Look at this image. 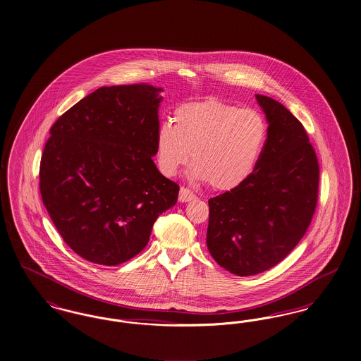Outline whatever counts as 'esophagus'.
<instances>
[{"label": "esophagus", "instance_id": "1", "mask_svg": "<svg viewBox=\"0 0 361 361\" xmlns=\"http://www.w3.org/2000/svg\"><path fill=\"white\" fill-rule=\"evenodd\" d=\"M195 198H197V195L190 188L183 186L179 190V201L180 202H188V201H192Z\"/></svg>", "mask_w": 361, "mask_h": 361}]
</instances>
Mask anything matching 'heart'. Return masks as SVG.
<instances>
[{
    "label": "heart",
    "instance_id": "obj_1",
    "mask_svg": "<svg viewBox=\"0 0 361 361\" xmlns=\"http://www.w3.org/2000/svg\"><path fill=\"white\" fill-rule=\"evenodd\" d=\"M173 124L157 130L160 171L173 176L191 157V175L220 191L238 188L250 178L268 136L260 111L240 109L219 98L178 106Z\"/></svg>",
    "mask_w": 361,
    "mask_h": 361
}]
</instances>
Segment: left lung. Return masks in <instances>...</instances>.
<instances>
[{
	"label": "left lung",
	"mask_w": 361,
	"mask_h": 361,
	"mask_svg": "<svg viewBox=\"0 0 361 361\" xmlns=\"http://www.w3.org/2000/svg\"><path fill=\"white\" fill-rule=\"evenodd\" d=\"M256 98L269 124L259 161L243 185L209 200L207 248L237 276L281 263L306 233L318 201L319 164L306 129L281 102Z\"/></svg>",
	"instance_id": "8db88e82"
}]
</instances>
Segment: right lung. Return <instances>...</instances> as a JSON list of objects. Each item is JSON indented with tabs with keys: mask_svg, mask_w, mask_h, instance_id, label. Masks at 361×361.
Masks as SVG:
<instances>
[{
	"mask_svg": "<svg viewBox=\"0 0 361 361\" xmlns=\"http://www.w3.org/2000/svg\"><path fill=\"white\" fill-rule=\"evenodd\" d=\"M159 92L149 85L99 87L49 129L39 171L42 200L63 241L87 262L126 263L176 204L179 185L152 160Z\"/></svg>",
	"mask_w": 361,
	"mask_h": 361,
	"instance_id": "add662e5",
	"label": "right lung"
}]
</instances>
